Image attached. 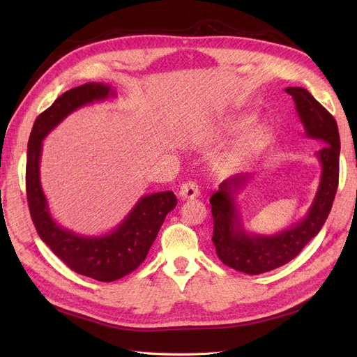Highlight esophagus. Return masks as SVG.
Instances as JSON below:
<instances>
[{
	"label": "esophagus",
	"instance_id": "34e87169",
	"mask_svg": "<svg viewBox=\"0 0 357 357\" xmlns=\"http://www.w3.org/2000/svg\"><path fill=\"white\" fill-rule=\"evenodd\" d=\"M178 195L181 199H193L199 195V189L197 186V183L193 181H188L185 185H181L180 190H178Z\"/></svg>",
	"mask_w": 357,
	"mask_h": 357
}]
</instances>
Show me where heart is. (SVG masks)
Here are the masks:
<instances>
[{
    "label": "heart",
    "instance_id": "1",
    "mask_svg": "<svg viewBox=\"0 0 357 357\" xmlns=\"http://www.w3.org/2000/svg\"><path fill=\"white\" fill-rule=\"evenodd\" d=\"M253 113H243L238 116H234L222 125V134L229 135L234 132H238L240 129L250 125L255 121ZM273 137L271 128L268 125H256L250 129H247L243 134L236 137L229 146L226 147L220 156L215 159L214 167L219 171L228 172L235 168L243 165L247 159H250L269 143Z\"/></svg>",
    "mask_w": 357,
    "mask_h": 357
}]
</instances>
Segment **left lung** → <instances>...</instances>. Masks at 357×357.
<instances>
[{
    "label": "left lung",
    "instance_id": "left-lung-1",
    "mask_svg": "<svg viewBox=\"0 0 357 357\" xmlns=\"http://www.w3.org/2000/svg\"><path fill=\"white\" fill-rule=\"evenodd\" d=\"M295 101L305 135L319 139L320 183L307 214L299 222L275 234H255L245 229L236 197L248 186L252 174H236L220 183L210 198L214 220L213 243L220 261L250 275L273 271L296 257L325 225L340 176V134L332 114L304 88L284 89Z\"/></svg>",
    "mask_w": 357,
    "mask_h": 357
}]
</instances>
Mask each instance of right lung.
I'll list each match as a JSON object with an SVG mask.
<instances>
[{
	"label": "right lung",
	"instance_id": "add662e5",
	"mask_svg": "<svg viewBox=\"0 0 357 357\" xmlns=\"http://www.w3.org/2000/svg\"><path fill=\"white\" fill-rule=\"evenodd\" d=\"M113 98H116L113 86L96 82L84 83L62 93L36 119L26 152V197L40 238L74 273L104 283L132 273L144 261L167 214L176 208V195L171 190L144 195L110 232L82 235L62 228L52 218L47 198L41 188L40 160L43 139L63 119L84 105Z\"/></svg>",
	"mask_w": 357,
	"mask_h": 357
}]
</instances>
